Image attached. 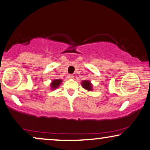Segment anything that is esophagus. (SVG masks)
<instances>
[{
  "label": "esophagus",
  "mask_w": 150,
  "mask_h": 150,
  "mask_svg": "<svg viewBox=\"0 0 150 150\" xmlns=\"http://www.w3.org/2000/svg\"><path fill=\"white\" fill-rule=\"evenodd\" d=\"M69 79H74V76L72 74H69L67 76Z\"/></svg>",
  "instance_id": "1"
}]
</instances>
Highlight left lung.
<instances>
[{
	"label": "left lung",
	"mask_w": 150,
	"mask_h": 150,
	"mask_svg": "<svg viewBox=\"0 0 150 150\" xmlns=\"http://www.w3.org/2000/svg\"><path fill=\"white\" fill-rule=\"evenodd\" d=\"M82 85H83V88L87 89V90H89V91L92 90V84H91L90 82H89V81H83V82L82 83Z\"/></svg>",
	"instance_id": "left-lung-1"
}]
</instances>
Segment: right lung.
Segmentation results:
<instances>
[{
  "instance_id": "1",
  "label": "right lung",
  "mask_w": 150,
  "mask_h": 150,
  "mask_svg": "<svg viewBox=\"0 0 150 150\" xmlns=\"http://www.w3.org/2000/svg\"><path fill=\"white\" fill-rule=\"evenodd\" d=\"M61 82H62V80H61V79L54 80V81H53V82H52L51 84L52 88V89L57 88V87L60 85V84H61Z\"/></svg>"
}]
</instances>
